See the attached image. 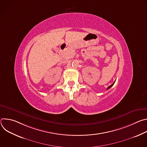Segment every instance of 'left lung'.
<instances>
[{
	"mask_svg": "<svg viewBox=\"0 0 147 147\" xmlns=\"http://www.w3.org/2000/svg\"><path fill=\"white\" fill-rule=\"evenodd\" d=\"M115 82H113V84H112V85H111V86H109V87H108V88H107V90H108V89H109V88H111V87H112V86H113V84H115Z\"/></svg>",
	"mask_w": 147,
	"mask_h": 147,
	"instance_id": "1",
	"label": "left lung"
}]
</instances>
